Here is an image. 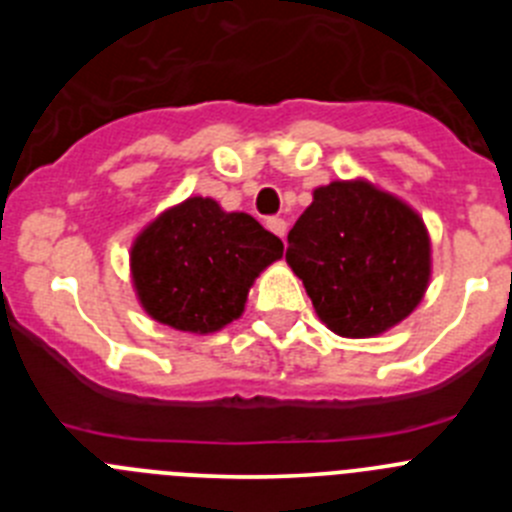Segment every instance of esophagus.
Instances as JSON below:
<instances>
[{
    "mask_svg": "<svg viewBox=\"0 0 512 512\" xmlns=\"http://www.w3.org/2000/svg\"><path fill=\"white\" fill-rule=\"evenodd\" d=\"M266 228H269L271 233H277L284 241V235H287V223H284V217H269V220H266Z\"/></svg>",
    "mask_w": 512,
    "mask_h": 512,
    "instance_id": "34e87169",
    "label": "esophagus"
}]
</instances>
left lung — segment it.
<instances>
[{
	"label": "left lung",
	"instance_id": "obj_1",
	"mask_svg": "<svg viewBox=\"0 0 512 512\" xmlns=\"http://www.w3.org/2000/svg\"><path fill=\"white\" fill-rule=\"evenodd\" d=\"M287 241V264L338 336L369 338L405 320L431 277L423 220L366 182L315 189Z\"/></svg>",
	"mask_w": 512,
	"mask_h": 512
}]
</instances>
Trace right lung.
Returning a JSON list of instances; mask_svg holds the SVG:
<instances>
[{"label": "right lung", "mask_w": 512, "mask_h": 512, "mask_svg": "<svg viewBox=\"0 0 512 512\" xmlns=\"http://www.w3.org/2000/svg\"><path fill=\"white\" fill-rule=\"evenodd\" d=\"M282 251L277 235L246 212H223L210 197H189L135 238L130 269L153 320L212 333L241 315L253 279Z\"/></svg>", "instance_id": "right-lung-1"}]
</instances>
